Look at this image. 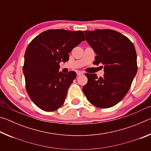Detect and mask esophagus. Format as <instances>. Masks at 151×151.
<instances>
[{"label": "esophagus", "mask_w": 151, "mask_h": 151, "mask_svg": "<svg viewBox=\"0 0 151 151\" xmlns=\"http://www.w3.org/2000/svg\"><path fill=\"white\" fill-rule=\"evenodd\" d=\"M83 72H82V71H77V72H76V75H77L78 76H80V75H83Z\"/></svg>", "instance_id": "esophagus-1"}]
</instances>
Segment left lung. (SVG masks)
I'll return each instance as SVG.
<instances>
[{
	"label": "left lung",
	"instance_id": "left-lung-1",
	"mask_svg": "<svg viewBox=\"0 0 151 151\" xmlns=\"http://www.w3.org/2000/svg\"><path fill=\"white\" fill-rule=\"evenodd\" d=\"M86 40L96 54L93 64L104 66L103 77L86 73L88 82L83 87L88 101L98 108L119 103L131 88L137 72V53L132 42L116 30H85Z\"/></svg>",
	"mask_w": 151,
	"mask_h": 151
}]
</instances>
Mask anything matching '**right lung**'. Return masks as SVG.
<instances>
[{"mask_svg": "<svg viewBox=\"0 0 151 151\" xmlns=\"http://www.w3.org/2000/svg\"><path fill=\"white\" fill-rule=\"evenodd\" d=\"M85 40L81 30H48L37 36L27 47L22 68L26 89L40 109L54 111L63 104L76 74L58 72L59 64L68 61V53Z\"/></svg>", "mask_w": 151, "mask_h": 151, "instance_id": "1", "label": "right lung"}]
</instances>
